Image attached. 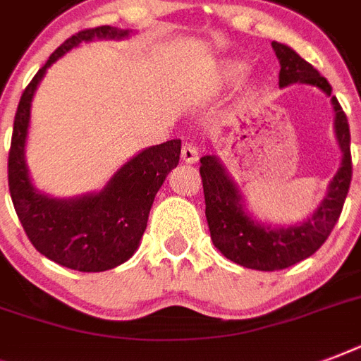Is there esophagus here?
Masks as SVG:
<instances>
[{
	"label": "esophagus",
	"instance_id": "obj_1",
	"mask_svg": "<svg viewBox=\"0 0 361 361\" xmlns=\"http://www.w3.org/2000/svg\"><path fill=\"white\" fill-rule=\"evenodd\" d=\"M181 161L187 164H195L198 161V147L192 142H185L181 147Z\"/></svg>",
	"mask_w": 361,
	"mask_h": 361
}]
</instances>
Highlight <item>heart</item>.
I'll list each match as a JSON object with an SVG mask.
<instances>
[{
    "instance_id": "heart-1",
    "label": "heart",
    "mask_w": 361,
    "mask_h": 361,
    "mask_svg": "<svg viewBox=\"0 0 361 361\" xmlns=\"http://www.w3.org/2000/svg\"><path fill=\"white\" fill-rule=\"evenodd\" d=\"M243 73H245V65L241 61H226L221 69V78L226 82H236L243 76Z\"/></svg>"
}]
</instances>
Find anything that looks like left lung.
Segmentation results:
<instances>
[{"instance_id": "left-lung-1", "label": "left lung", "mask_w": 361, "mask_h": 361, "mask_svg": "<svg viewBox=\"0 0 361 361\" xmlns=\"http://www.w3.org/2000/svg\"><path fill=\"white\" fill-rule=\"evenodd\" d=\"M275 56L279 59V87L290 84H311L330 97L331 86L313 65L300 58L290 47L271 42ZM336 110V135L343 152L341 166L334 176L328 195L320 202L311 217L296 226L271 228L251 219L243 208V198L236 183L226 174L225 166L215 155H204L200 159L204 200H206V219L214 245L228 260L243 268L274 271L294 266L303 258L319 251L334 231L343 204L347 198L353 180V157H350V129L347 114L336 97H331Z\"/></svg>"}]
</instances>
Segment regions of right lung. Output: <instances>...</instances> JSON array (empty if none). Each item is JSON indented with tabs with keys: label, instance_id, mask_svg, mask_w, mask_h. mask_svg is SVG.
Segmentation results:
<instances>
[{
	"label": "right lung",
	"instance_id": "obj_1",
	"mask_svg": "<svg viewBox=\"0 0 361 361\" xmlns=\"http://www.w3.org/2000/svg\"><path fill=\"white\" fill-rule=\"evenodd\" d=\"M129 30L99 25L69 37L37 71L20 97L8 149V191L25 234L37 251L65 268L104 271L133 257L146 231L153 198L180 163L181 140H169L127 161L101 192L59 200L37 191L27 174L24 147L31 99L50 65L93 39H123Z\"/></svg>",
	"mask_w": 361,
	"mask_h": 361
}]
</instances>
